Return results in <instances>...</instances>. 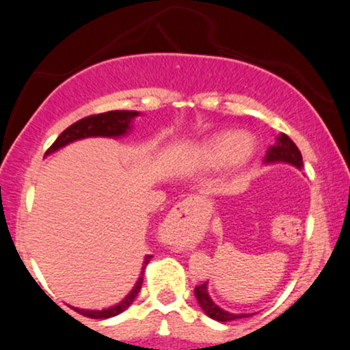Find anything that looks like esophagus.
<instances>
[{"mask_svg": "<svg viewBox=\"0 0 350 350\" xmlns=\"http://www.w3.org/2000/svg\"><path fill=\"white\" fill-rule=\"evenodd\" d=\"M189 207H191V202H179L178 206H176L172 211L170 212V215H167V219L164 220V228H171V227H178V230H180V234L186 235L189 234L187 232V214H189ZM180 237V235H178ZM183 239H186V237H183Z\"/></svg>", "mask_w": 350, "mask_h": 350, "instance_id": "1", "label": "esophagus"}]
</instances>
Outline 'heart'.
<instances>
[{
  "label": "heart",
  "instance_id": "1",
  "mask_svg": "<svg viewBox=\"0 0 350 350\" xmlns=\"http://www.w3.org/2000/svg\"><path fill=\"white\" fill-rule=\"evenodd\" d=\"M253 142L247 135L226 131L212 136L202 144L199 159L207 167L220 166L224 163L243 164L253 154Z\"/></svg>",
  "mask_w": 350,
  "mask_h": 350
}]
</instances>
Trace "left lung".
Returning <instances> with one entry per match:
<instances>
[{"label":"left lung","mask_w":350,"mask_h":350,"mask_svg":"<svg viewBox=\"0 0 350 350\" xmlns=\"http://www.w3.org/2000/svg\"><path fill=\"white\" fill-rule=\"evenodd\" d=\"M263 161L265 164L288 163L291 164V166L298 167V170L303 167V156H301L298 146L291 142L290 136H286L284 133H281L278 138H276V143L268 148ZM194 295H196V299H198L199 306L202 308V311L206 312L208 317H212V319L219 321V323H228V321L242 319V317L252 316V314H234V312H228L226 309L217 306L214 301L211 299V296H208L207 283H202L200 286H196Z\"/></svg>","instance_id":"1"}]
</instances>
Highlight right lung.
Listing matches in <instances>:
<instances>
[{
    "mask_svg": "<svg viewBox=\"0 0 350 350\" xmlns=\"http://www.w3.org/2000/svg\"><path fill=\"white\" fill-rule=\"evenodd\" d=\"M138 115H139L138 111H133V110H113V111H107V113L87 116V118L79 120V122L70 124L67 130H64L62 133L59 135V138L55 139L54 144L47 150V152H54L60 150V148L66 146V144L74 143L77 142V139H83V138H94V136H103V138H120V136L130 133L131 122H133ZM150 260H151V255L144 256L142 273H139V278L136 281L133 290L128 293V295L124 296L118 304H115V306L107 308V309H100V311H95V309H79V308H72V309L77 311L79 314L92 317V319H107V317H113L116 314H120V312H123L124 309L133 303L136 296H138L139 290H142L143 271Z\"/></svg>",
    "mask_w": 350,
    "mask_h": 350,
    "instance_id": "1",
    "label": "right lung"
}]
</instances>
